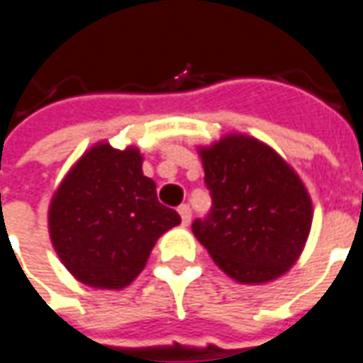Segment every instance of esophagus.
<instances>
[{
    "instance_id": "34e87169",
    "label": "esophagus",
    "mask_w": 363,
    "mask_h": 363,
    "mask_svg": "<svg viewBox=\"0 0 363 363\" xmlns=\"http://www.w3.org/2000/svg\"><path fill=\"white\" fill-rule=\"evenodd\" d=\"M177 213L182 217V223L189 225V221H191V207L187 206V203H182V206L177 207Z\"/></svg>"
}]
</instances>
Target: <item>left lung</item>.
I'll return each instance as SVG.
<instances>
[{"mask_svg":"<svg viewBox=\"0 0 363 363\" xmlns=\"http://www.w3.org/2000/svg\"><path fill=\"white\" fill-rule=\"evenodd\" d=\"M211 209L191 231L217 267L245 284L281 277L296 262L312 223L301 177L274 150L249 136L203 148Z\"/></svg>","mask_w":363,"mask_h":363,"instance_id":"8db88e82","label":"left lung"}]
</instances>
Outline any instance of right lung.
Segmentation results:
<instances>
[{"instance_id":"add662e5","label":"right lung","mask_w":363,"mask_h":363,"mask_svg":"<svg viewBox=\"0 0 363 363\" xmlns=\"http://www.w3.org/2000/svg\"><path fill=\"white\" fill-rule=\"evenodd\" d=\"M157 201L136 148L99 144L62 179L49 207V233L62 264L96 289H122L148 261L157 237L179 225Z\"/></svg>"}]
</instances>
